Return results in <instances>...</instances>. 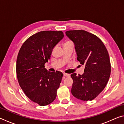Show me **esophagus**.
I'll return each mask as SVG.
<instances>
[{"label": "esophagus", "mask_w": 124, "mask_h": 124, "mask_svg": "<svg viewBox=\"0 0 124 124\" xmlns=\"http://www.w3.org/2000/svg\"><path fill=\"white\" fill-rule=\"evenodd\" d=\"M63 75L66 77H70V74H67V73H63Z\"/></svg>", "instance_id": "esophagus-1"}]
</instances>
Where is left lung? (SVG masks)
Here are the masks:
<instances>
[{"mask_svg": "<svg viewBox=\"0 0 124 124\" xmlns=\"http://www.w3.org/2000/svg\"><path fill=\"white\" fill-rule=\"evenodd\" d=\"M66 34L74 43L78 61L85 66L83 74H71V92L78 99L91 101L103 91L109 79L111 66L108 51L99 38L86 31H69Z\"/></svg>", "mask_w": 124, "mask_h": 124, "instance_id": "obj_1", "label": "left lung"}]
</instances>
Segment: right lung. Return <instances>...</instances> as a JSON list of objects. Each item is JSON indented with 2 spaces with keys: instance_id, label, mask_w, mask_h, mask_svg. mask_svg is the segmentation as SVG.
Returning <instances> with one entry per match:
<instances>
[{
  "instance_id": "right-lung-1",
  "label": "right lung",
  "mask_w": 124,
  "mask_h": 124,
  "mask_svg": "<svg viewBox=\"0 0 124 124\" xmlns=\"http://www.w3.org/2000/svg\"><path fill=\"white\" fill-rule=\"evenodd\" d=\"M63 37L61 31L39 32L24 41L18 54L16 73L20 87L29 99L41 106L55 100L61 82L62 73L49 72L44 64Z\"/></svg>"
}]
</instances>
